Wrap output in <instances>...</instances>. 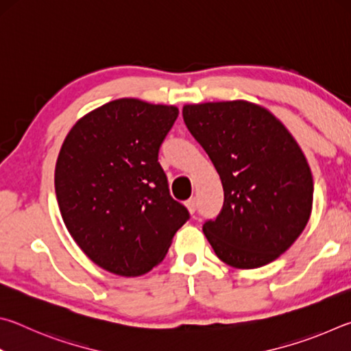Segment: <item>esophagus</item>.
Here are the masks:
<instances>
[{
	"label": "esophagus",
	"instance_id": "34e87169",
	"mask_svg": "<svg viewBox=\"0 0 351 351\" xmlns=\"http://www.w3.org/2000/svg\"><path fill=\"white\" fill-rule=\"evenodd\" d=\"M186 207L190 213H195V210H197V201H195V198H190L189 201H186Z\"/></svg>",
	"mask_w": 351,
	"mask_h": 351
}]
</instances>
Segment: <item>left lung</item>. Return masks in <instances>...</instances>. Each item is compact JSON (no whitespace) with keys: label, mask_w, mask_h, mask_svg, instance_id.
<instances>
[{"label":"left lung","mask_w":351,"mask_h":351,"mask_svg":"<svg viewBox=\"0 0 351 351\" xmlns=\"http://www.w3.org/2000/svg\"><path fill=\"white\" fill-rule=\"evenodd\" d=\"M182 117L223 184V210L203 226L217 257L237 269L280 257L313 209V175L293 134L265 106L241 99L186 104Z\"/></svg>","instance_id":"left-lung-1"}]
</instances>
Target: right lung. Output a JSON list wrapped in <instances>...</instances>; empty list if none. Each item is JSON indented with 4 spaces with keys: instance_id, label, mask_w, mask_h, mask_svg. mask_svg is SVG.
Returning <instances> with one entry per match:
<instances>
[{
    "instance_id": "obj_1",
    "label": "right lung",
    "mask_w": 351,
    "mask_h": 351,
    "mask_svg": "<svg viewBox=\"0 0 351 351\" xmlns=\"http://www.w3.org/2000/svg\"><path fill=\"white\" fill-rule=\"evenodd\" d=\"M178 112L175 105L111 100L80 117L58 153L64 226L88 258L116 276L138 277L158 266L189 218L158 162Z\"/></svg>"
}]
</instances>
